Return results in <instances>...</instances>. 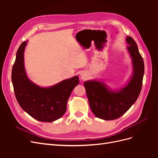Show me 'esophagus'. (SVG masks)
I'll return each instance as SVG.
<instances>
[{
    "label": "esophagus",
    "instance_id": "1",
    "mask_svg": "<svg viewBox=\"0 0 158 158\" xmlns=\"http://www.w3.org/2000/svg\"><path fill=\"white\" fill-rule=\"evenodd\" d=\"M88 77V74H87V73H85V72H82V73L80 74V78L82 80H86Z\"/></svg>",
    "mask_w": 158,
    "mask_h": 158
}]
</instances>
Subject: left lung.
Returning <instances> with one entry per match:
<instances>
[{
	"mask_svg": "<svg viewBox=\"0 0 158 158\" xmlns=\"http://www.w3.org/2000/svg\"><path fill=\"white\" fill-rule=\"evenodd\" d=\"M126 41L133 72L125 86L114 91L102 81L93 80L84 83L91 110L98 118L103 120H114L121 117L135 103L140 93L144 74V60L135 41L127 36Z\"/></svg>",
	"mask_w": 158,
	"mask_h": 158,
	"instance_id": "8db88e82",
	"label": "left lung"
}]
</instances>
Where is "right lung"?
<instances>
[{
	"instance_id": "obj_1",
	"label": "right lung",
	"mask_w": 158,
	"mask_h": 158,
	"mask_svg": "<svg viewBox=\"0 0 158 158\" xmlns=\"http://www.w3.org/2000/svg\"><path fill=\"white\" fill-rule=\"evenodd\" d=\"M23 41L19 47L12 70V82L17 101L31 117L42 122H52L60 118L73 89L79 84L78 76L64 80L50 87L43 88L28 78L24 67Z\"/></svg>"
}]
</instances>
